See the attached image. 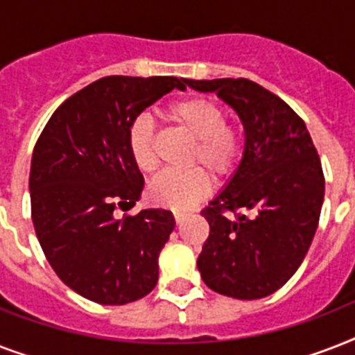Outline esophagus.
Segmentation results:
<instances>
[{"mask_svg": "<svg viewBox=\"0 0 355 355\" xmlns=\"http://www.w3.org/2000/svg\"><path fill=\"white\" fill-rule=\"evenodd\" d=\"M173 216H175V221H177V225H180V223L184 221V216H186V214H182V211H175Z\"/></svg>", "mask_w": 355, "mask_h": 355, "instance_id": "obj_1", "label": "esophagus"}]
</instances>
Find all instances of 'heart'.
<instances>
[{
    "label": "heart",
    "mask_w": 355,
    "mask_h": 355,
    "mask_svg": "<svg viewBox=\"0 0 355 355\" xmlns=\"http://www.w3.org/2000/svg\"><path fill=\"white\" fill-rule=\"evenodd\" d=\"M166 119L195 139L191 164L208 167L216 177H227L241 156V136L236 125L227 123L225 108L208 97H186L166 108ZM128 155L136 169L149 175L158 167L155 123L141 114L128 128ZM211 188L210 175L202 167L167 171L150 180L147 193L156 205L182 211L193 208Z\"/></svg>",
    "instance_id": "1"
}]
</instances>
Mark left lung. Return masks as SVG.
<instances>
[{
    "label": "left lung",
    "instance_id": "1",
    "mask_svg": "<svg viewBox=\"0 0 355 355\" xmlns=\"http://www.w3.org/2000/svg\"><path fill=\"white\" fill-rule=\"evenodd\" d=\"M186 85L216 92L245 128L241 164L200 211L210 236L197 259L199 272L219 295L269 297L297 272L319 225L324 175L313 139L286 101L254 80L186 79Z\"/></svg>",
    "mask_w": 355,
    "mask_h": 355
}]
</instances>
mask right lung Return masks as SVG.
<instances>
[{
	"label": "right lung",
	"mask_w": 355,
	"mask_h": 355,
	"mask_svg": "<svg viewBox=\"0 0 355 355\" xmlns=\"http://www.w3.org/2000/svg\"><path fill=\"white\" fill-rule=\"evenodd\" d=\"M173 88L177 77L112 75L92 83L55 110L31 160V216L58 278L105 306L144 298L158 282V256L175 228L169 210L136 205L144 175L128 155V128Z\"/></svg>",
	"instance_id": "obj_1"
}]
</instances>
